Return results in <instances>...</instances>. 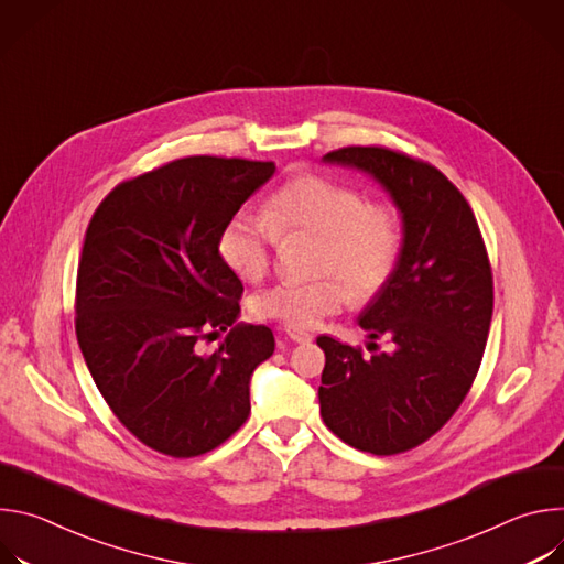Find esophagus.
<instances>
[{
	"label": "esophagus",
	"instance_id": "esophagus-1",
	"mask_svg": "<svg viewBox=\"0 0 564 564\" xmlns=\"http://www.w3.org/2000/svg\"><path fill=\"white\" fill-rule=\"evenodd\" d=\"M283 333H285L288 339H292V341H296V344H307V341H312V335H310V333L299 330V328H292V326H285Z\"/></svg>",
	"mask_w": 564,
	"mask_h": 564
}]
</instances>
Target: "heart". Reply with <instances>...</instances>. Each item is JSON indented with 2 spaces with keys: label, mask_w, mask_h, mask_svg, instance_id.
<instances>
[{
  "label": "heart",
  "mask_w": 564,
  "mask_h": 564,
  "mask_svg": "<svg viewBox=\"0 0 564 564\" xmlns=\"http://www.w3.org/2000/svg\"><path fill=\"white\" fill-rule=\"evenodd\" d=\"M294 231L321 236L316 272L324 276L281 281L252 299V312L299 330L337 314L350 301V290L355 299L377 294L401 257L397 212L321 174H299L283 183L265 203V214L236 212L220 229L218 254L236 276L259 281L281 236Z\"/></svg>",
  "instance_id": "1"
}]
</instances>
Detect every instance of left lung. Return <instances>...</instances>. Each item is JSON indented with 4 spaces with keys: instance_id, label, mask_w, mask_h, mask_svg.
Here are the masks:
<instances>
[{
    "instance_id": "obj_1",
    "label": "left lung",
    "mask_w": 564,
    "mask_h": 564,
    "mask_svg": "<svg viewBox=\"0 0 564 564\" xmlns=\"http://www.w3.org/2000/svg\"><path fill=\"white\" fill-rule=\"evenodd\" d=\"M326 163L370 174L404 220L390 281L359 316L372 355L333 337L318 404L326 426L372 455L411 451L459 409L485 355L494 274L485 238L462 192L433 165L388 147H344Z\"/></svg>"
}]
</instances>
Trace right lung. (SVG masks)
<instances>
[{"mask_svg":"<svg viewBox=\"0 0 564 564\" xmlns=\"http://www.w3.org/2000/svg\"><path fill=\"white\" fill-rule=\"evenodd\" d=\"M274 163L187 155L124 181L98 205L75 283V335L120 424L170 457H196L250 415L268 326L236 324L243 283L223 263V225ZM220 332L216 351L204 346Z\"/></svg>","mask_w":564,"mask_h":564,"instance_id":"add662e5","label":"right lung"}]
</instances>
